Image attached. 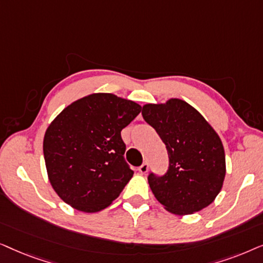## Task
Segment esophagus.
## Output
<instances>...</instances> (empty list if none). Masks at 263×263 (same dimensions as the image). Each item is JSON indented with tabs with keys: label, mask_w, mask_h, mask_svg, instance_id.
<instances>
[{
	"label": "esophagus",
	"mask_w": 263,
	"mask_h": 263,
	"mask_svg": "<svg viewBox=\"0 0 263 263\" xmlns=\"http://www.w3.org/2000/svg\"><path fill=\"white\" fill-rule=\"evenodd\" d=\"M139 171H140V174H146V172L148 171V164L145 161V163H143L141 166L139 167Z\"/></svg>",
	"instance_id": "34e87169"
}]
</instances>
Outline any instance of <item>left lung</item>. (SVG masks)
Listing matches in <instances>:
<instances>
[{
  "label": "left lung",
  "mask_w": 263,
  "mask_h": 263,
  "mask_svg": "<svg viewBox=\"0 0 263 263\" xmlns=\"http://www.w3.org/2000/svg\"><path fill=\"white\" fill-rule=\"evenodd\" d=\"M142 116L156 129L168 154L163 176L148 175L156 199L174 214H192L213 202L224 183L221 140L196 109L181 99L146 104Z\"/></svg>",
  "instance_id": "8db88e82"
}]
</instances>
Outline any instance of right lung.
I'll list each match as a JSON object with an SVG mask.
<instances>
[{
    "label": "right lung",
    "mask_w": 263,
    "mask_h": 263,
    "mask_svg": "<svg viewBox=\"0 0 263 263\" xmlns=\"http://www.w3.org/2000/svg\"><path fill=\"white\" fill-rule=\"evenodd\" d=\"M141 111L132 100L95 93L68 105L46 129L43 152L52 188L75 210L106 208L134 175L121 138Z\"/></svg>",
    "instance_id": "1"
}]
</instances>
